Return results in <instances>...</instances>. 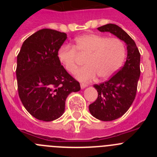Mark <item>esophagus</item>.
Listing matches in <instances>:
<instances>
[{"instance_id": "1", "label": "esophagus", "mask_w": 157, "mask_h": 157, "mask_svg": "<svg viewBox=\"0 0 157 157\" xmlns=\"http://www.w3.org/2000/svg\"><path fill=\"white\" fill-rule=\"evenodd\" d=\"M81 88L82 89H84V88H86V87L87 86V85L86 84V83H81Z\"/></svg>"}]
</instances>
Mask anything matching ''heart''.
I'll use <instances>...</instances> for the list:
<instances>
[{
  "label": "heart",
  "instance_id": "b5f03b06",
  "mask_svg": "<svg viewBox=\"0 0 157 157\" xmlns=\"http://www.w3.org/2000/svg\"><path fill=\"white\" fill-rule=\"evenodd\" d=\"M78 55L86 57L85 67L76 74L79 81L89 82L97 75L108 79L121 67L126 57V46L119 38H109L99 34H89L77 37L74 47L63 45L57 58L65 69L75 74L78 69Z\"/></svg>",
  "mask_w": 157,
  "mask_h": 157
}]
</instances>
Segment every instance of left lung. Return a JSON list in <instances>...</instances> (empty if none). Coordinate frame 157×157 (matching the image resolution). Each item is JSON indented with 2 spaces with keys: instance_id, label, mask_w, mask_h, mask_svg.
<instances>
[{
  "instance_id": "obj_1",
  "label": "left lung",
  "mask_w": 157,
  "mask_h": 157,
  "mask_svg": "<svg viewBox=\"0 0 157 157\" xmlns=\"http://www.w3.org/2000/svg\"><path fill=\"white\" fill-rule=\"evenodd\" d=\"M98 30L110 32L127 45V60L123 67L109 80L94 86L98 97L89 106L90 112L96 119L112 121L125 114L135 98L141 73L140 52L134 40L117 25L109 23Z\"/></svg>"
}]
</instances>
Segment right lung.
<instances>
[{"label":"right lung","mask_w":157,"mask_h":157,"mask_svg":"<svg viewBox=\"0 0 157 157\" xmlns=\"http://www.w3.org/2000/svg\"><path fill=\"white\" fill-rule=\"evenodd\" d=\"M66 39L65 33L42 29L25 40L18 54L19 98L37 120L49 122L60 117L67 96L81 89L58 60V51Z\"/></svg>","instance_id":"1"}]
</instances>
